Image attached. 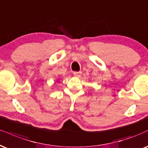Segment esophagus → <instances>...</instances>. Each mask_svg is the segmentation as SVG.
Listing matches in <instances>:
<instances>
[{"instance_id":"esophagus-1","label":"esophagus","mask_w":148,"mask_h":148,"mask_svg":"<svg viewBox=\"0 0 148 148\" xmlns=\"http://www.w3.org/2000/svg\"><path fill=\"white\" fill-rule=\"evenodd\" d=\"M81 74V72H74V75L76 77H79Z\"/></svg>"}]
</instances>
